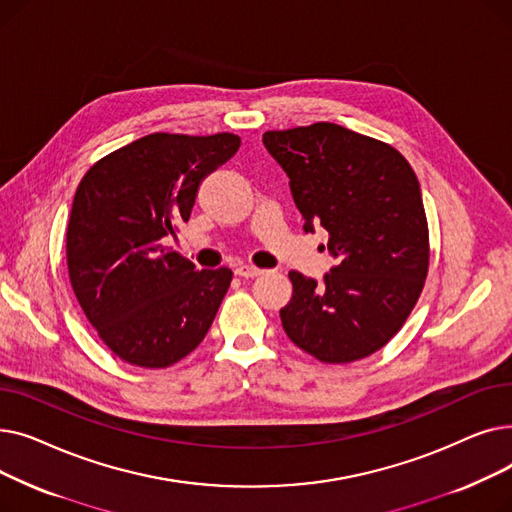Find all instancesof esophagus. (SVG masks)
<instances>
[{
    "label": "esophagus",
    "mask_w": 512,
    "mask_h": 512,
    "mask_svg": "<svg viewBox=\"0 0 512 512\" xmlns=\"http://www.w3.org/2000/svg\"><path fill=\"white\" fill-rule=\"evenodd\" d=\"M234 274H236V276H240V278H257V276H261V274H263V270H259V267H255V265L242 263V265H238V267H236Z\"/></svg>",
    "instance_id": "34e87169"
}]
</instances>
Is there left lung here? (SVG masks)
<instances>
[{"label": "left lung", "instance_id": "left-lung-1", "mask_svg": "<svg viewBox=\"0 0 512 512\" xmlns=\"http://www.w3.org/2000/svg\"><path fill=\"white\" fill-rule=\"evenodd\" d=\"M305 232L326 228L338 263L324 282L290 272L286 336L324 363L380 351L423 290L429 232L419 180L392 145L332 122L267 130Z\"/></svg>", "mask_w": 512, "mask_h": 512}]
</instances>
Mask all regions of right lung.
I'll use <instances>...</instances> for the list:
<instances>
[{
	"mask_svg": "<svg viewBox=\"0 0 512 512\" xmlns=\"http://www.w3.org/2000/svg\"><path fill=\"white\" fill-rule=\"evenodd\" d=\"M230 132H153L101 157L80 180L66 232L68 274L91 326L122 361L161 369L213 324L232 272L197 270L164 247L188 222L201 180L238 151Z\"/></svg>",
	"mask_w": 512,
	"mask_h": 512,
	"instance_id": "add662e5",
	"label": "right lung"
}]
</instances>
